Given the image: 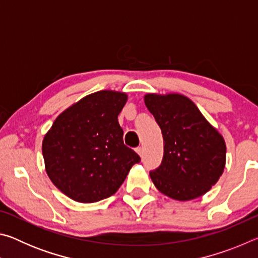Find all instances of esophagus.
I'll return each mask as SVG.
<instances>
[{"mask_svg":"<svg viewBox=\"0 0 258 258\" xmlns=\"http://www.w3.org/2000/svg\"><path fill=\"white\" fill-rule=\"evenodd\" d=\"M135 151H137V152H138V154H139L140 156H141V157H142V155H143V149H142V148H141V147H138V148H137V149H135Z\"/></svg>","mask_w":258,"mask_h":258,"instance_id":"1","label":"esophagus"}]
</instances>
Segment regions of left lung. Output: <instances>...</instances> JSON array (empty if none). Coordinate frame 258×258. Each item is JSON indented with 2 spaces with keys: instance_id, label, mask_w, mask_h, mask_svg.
<instances>
[{
  "instance_id": "obj_1",
  "label": "left lung",
  "mask_w": 258,
  "mask_h": 258,
  "mask_svg": "<svg viewBox=\"0 0 258 258\" xmlns=\"http://www.w3.org/2000/svg\"><path fill=\"white\" fill-rule=\"evenodd\" d=\"M145 102L164 140L161 164L150 171L157 189L176 200L206 194L223 173V138L184 95L147 94Z\"/></svg>"
}]
</instances>
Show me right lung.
Instances as JSON below:
<instances>
[{"label":"right lung","instance_id":"add662e5","mask_svg":"<svg viewBox=\"0 0 258 258\" xmlns=\"http://www.w3.org/2000/svg\"><path fill=\"white\" fill-rule=\"evenodd\" d=\"M127 95L90 94L64 110L43 140L46 173L58 189L78 203H95L119 189L141 161L123 141L118 115Z\"/></svg>","mask_w":258,"mask_h":258}]
</instances>
